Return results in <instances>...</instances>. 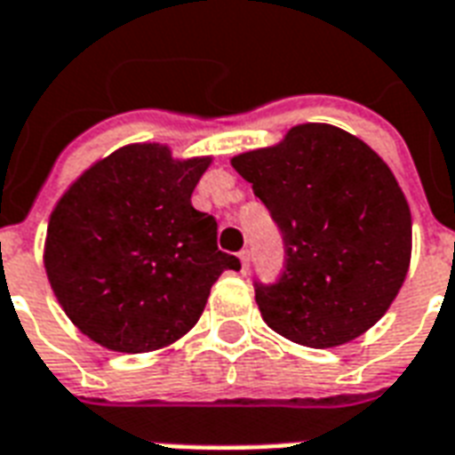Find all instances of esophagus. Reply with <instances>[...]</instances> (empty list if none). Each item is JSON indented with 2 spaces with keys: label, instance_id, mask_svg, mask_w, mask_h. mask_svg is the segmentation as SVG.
Wrapping results in <instances>:
<instances>
[{
  "label": "esophagus",
  "instance_id": "34e87169",
  "mask_svg": "<svg viewBox=\"0 0 455 455\" xmlns=\"http://www.w3.org/2000/svg\"><path fill=\"white\" fill-rule=\"evenodd\" d=\"M239 263H242V273L249 270V251H239Z\"/></svg>",
  "mask_w": 455,
  "mask_h": 455
}]
</instances>
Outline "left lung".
<instances>
[{
    "label": "left lung",
    "mask_w": 455,
    "mask_h": 455,
    "mask_svg": "<svg viewBox=\"0 0 455 455\" xmlns=\"http://www.w3.org/2000/svg\"><path fill=\"white\" fill-rule=\"evenodd\" d=\"M230 164L283 230V275L256 284L266 325L311 348L368 332L399 294L413 249L411 209L392 168L327 123L294 125Z\"/></svg>",
    "instance_id": "1"
}]
</instances>
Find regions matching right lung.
I'll return each mask as SVG.
<instances>
[{"mask_svg":"<svg viewBox=\"0 0 455 455\" xmlns=\"http://www.w3.org/2000/svg\"><path fill=\"white\" fill-rule=\"evenodd\" d=\"M213 156L125 144L70 185L49 216L44 270L70 323L121 354L171 347L239 260L218 251L213 216L192 206Z\"/></svg>","mask_w":455,"mask_h":455,"instance_id":"1","label":"right lung"}]
</instances>
